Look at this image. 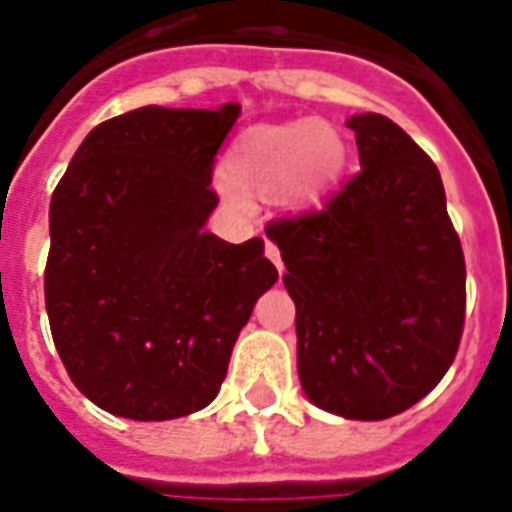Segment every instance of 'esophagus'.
Here are the masks:
<instances>
[{"label":"esophagus","instance_id":"34e87169","mask_svg":"<svg viewBox=\"0 0 512 512\" xmlns=\"http://www.w3.org/2000/svg\"><path fill=\"white\" fill-rule=\"evenodd\" d=\"M266 257L277 266V271H282V257H279V249L277 244H271V241H266Z\"/></svg>","mask_w":512,"mask_h":512}]
</instances>
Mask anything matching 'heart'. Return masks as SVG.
I'll return each instance as SVG.
<instances>
[{
	"label": "heart",
	"mask_w": 512,
	"mask_h": 512,
	"mask_svg": "<svg viewBox=\"0 0 512 512\" xmlns=\"http://www.w3.org/2000/svg\"><path fill=\"white\" fill-rule=\"evenodd\" d=\"M345 167L343 136L318 117L277 126H252L227 153V174L219 191L227 205L246 208L247 194H274L290 208H310L332 191Z\"/></svg>",
	"instance_id": "b5f03b06"
}]
</instances>
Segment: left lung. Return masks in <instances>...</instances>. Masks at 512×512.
<instances>
[{"label": "left lung", "instance_id": "1", "mask_svg": "<svg viewBox=\"0 0 512 512\" xmlns=\"http://www.w3.org/2000/svg\"><path fill=\"white\" fill-rule=\"evenodd\" d=\"M362 172L323 211L279 219L304 395L345 419H386L428 395L463 332L466 266L436 164L389 117H348Z\"/></svg>", "mask_w": 512, "mask_h": 512}]
</instances>
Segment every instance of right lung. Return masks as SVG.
I'll list each match as a JSON object with an SVG mask.
<instances>
[{
	"mask_svg": "<svg viewBox=\"0 0 512 512\" xmlns=\"http://www.w3.org/2000/svg\"><path fill=\"white\" fill-rule=\"evenodd\" d=\"M241 115L142 106L95 126L51 194L46 312L76 389L161 422L219 395L238 334L277 282L263 238L205 230L213 158Z\"/></svg>",
	"mask_w": 512,
	"mask_h": 512,
	"instance_id": "right-lung-1",
	"label": "right lung"
}]
</instances>
